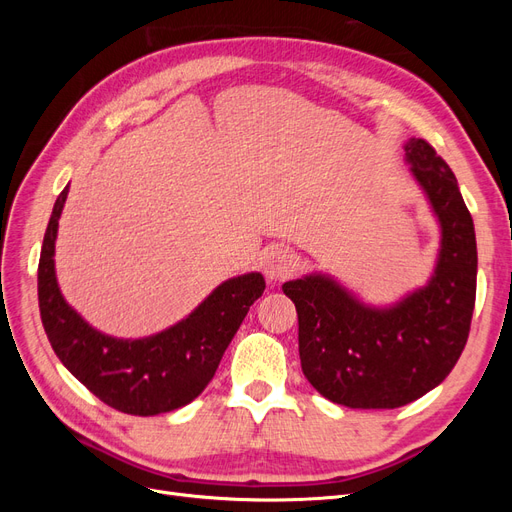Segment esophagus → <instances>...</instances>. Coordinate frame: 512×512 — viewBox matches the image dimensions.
I'll list each match as a JSON object with an SVG mask.
<instances>
[{
    "instance_id": "esophagus-1",
    "label": "esophagus",
    "mask_w": 512,
    "mask_h": 512,
    "mask_svg": "<svg viewBox=\"0 0 512 512\" xmlns=\"http://www.w3.org/2000/svg\"><path fill=\"white\" fill-rule=\"evenodd\" d=\"M260 267L271 282L286 280V277H290L294 271H297V260H294V256L288 250L273 247V250H267L265 256H262Z\"/></svg>"
}]
</instances>
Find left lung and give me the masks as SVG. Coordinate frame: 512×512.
<instances>
[{"label": "left lung", "mask_w": 512, "mask_h": 512, "mask_svg": "<svg viewBox=\"0 0 512 512\" xmlns=\"http://www.w3.org/2000/svg\"><path fill=\"white\" fill-rule=\"evenodd\" d=\"M404 149L442 230L427 286L391 307H369L322 273L282 286L299 314L305 378L348 408H399L423 397L451 374L470 333L478 265L472 215L436 149L423 138Z\"/></svg>", "instance_id": "8db88e82"}]
</instances>
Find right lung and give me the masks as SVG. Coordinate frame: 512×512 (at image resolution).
Masks as SVG:
<instances>
[{"label": "right lung", "instance_id": "1", "mask_svg": "<svg viewBox=\"0 0 512 512\" xmlns=\"http://www.w3.org/2000/svg\"><path fill=\"white\" fill-rule=\"evenodd\" d=\"M66 185L55 200L38 265V303L46 337L70 374L106 406L153 416L190 404L215 376L265 277L247 273L215 288L194 312L162 333L117 339L96 331L64 301L55 277V239Z\"/></svg>", "mask_w": 512, "mask_h": 512}]
</instances>
